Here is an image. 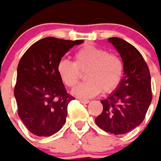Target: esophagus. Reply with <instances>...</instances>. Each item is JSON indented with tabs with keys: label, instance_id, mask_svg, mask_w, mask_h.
<instances>
[{
	"label": "esophagus",
	"instance_id": "34e87169",
	"mask_svg": "<svg viewBox=\"0 0 161 161\" xmlns=\"http://www.w3.org/2000/svg\"><path fill=\"white\" fill-rule=\"evenodd\" d=\"M79 101H80L81 103H84V104L89 103V101H88V100H86V99H79Z\"/></svg>",
	"mask_w": 161,
	"mask_h": 161
}]
</instances>
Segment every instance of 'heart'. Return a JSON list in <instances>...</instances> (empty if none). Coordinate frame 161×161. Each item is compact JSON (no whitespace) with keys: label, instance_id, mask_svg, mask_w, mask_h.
Returning a JSON list of instances; mask_svg holds the SVG:
<instances>
[{"label":"heart","instance_id":"obj_1","mask_svg":"<svg viewBox=\"0 0 161 161\" xmlns=\"http://www.w3.org/2000/svg\"><path fill=\"white\" fill-rule=\"evenodd\" d=\"M75 62L60 60L57 71L61 81L69 87L75 86L80 78V72L87 70V80L72 90V94L80 99L96 96L101 93H110L119 86L123 75L122 60L114 53L93 44L80 47L74 55Z\"/></svg>","mask_w":161,"mask_h":161}]
</instances>
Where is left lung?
<instances>
[{
    "label": "left lung",
    "mask_w": 161,
    "mask_h": 161,
    "mask_svg": "<svg viewBox=\"0 0 161 161\" xmlns=\"http://www.w3.org/2000/svg\"><path fill=\"white\" fill-rule=\"evenodd\" d=\"M121 57L124 76L119 86L101 101L103 111L96 119L99 127L110 133L124 134L141 125L152 101L151 76L136 47L118 37L108 38Z\"/></svg>",
    "instance_id": "left-lung-1"
}]
</instances>
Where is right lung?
<instances>
[{
  "label": "right lung",
  "instance_id": "1",
  "mask_svg": "<svg viewBox=\"0 0 161 161\" xmlns=\"http://www.w3.org/2000/svg\"><path fill=\"white\" fill-rule=\"evenodd\" d=\"M83 42L46 37L34 43L19 61L14 91L18 115L36 136H51L66 122L68 105L75 98L67 93L57 66L68 50Z\"/></svg>",
  "mask_w": 161,
  "mask_h": 161
}]
</instances>
